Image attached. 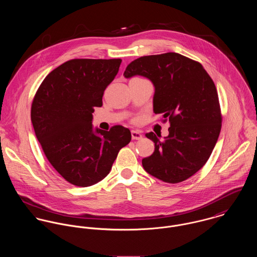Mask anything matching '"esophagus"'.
<instances>
[{
	"instance_id": "obj_1",
	"label": "esophagus",
	"mask_w": 257,
	"mask_h": 257,
	"mask_svg": "<svg viewBox=\"0 0 257 257\" xmlns=\"http://www.w3.org/2000/svg\"><path fill=\"white\" fill-rule=\"evenodd\" d=\"M132 138L133 140H142L143 135L139 131H132Z\"/></svg>"
}]
</instances>
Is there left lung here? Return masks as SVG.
Masks as SVG:
<instances>
[{
    "label": "left lung",
    "mask_w": 257,
    "mask_h": 257,
    "mask_svg": "<svg viewBox=\"0 0 257 257\" xmlns=\"http://www.w3.org/2000/svg\"><path fill=\"white\" fill-rule=\"evenodd\" d=\"M123 75H142L153 83V110L170 122L163 140L146 135L154 151L143 159L145 170L166 183L190 178L206 164L220 136L221 112L214 81L201 63L175 52L140 57Z\"/></svg>",
    "instance_id": "left-lung-1"
}]
</instances>
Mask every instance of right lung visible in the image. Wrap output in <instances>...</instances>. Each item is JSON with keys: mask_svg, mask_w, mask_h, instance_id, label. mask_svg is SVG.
Instances as JSON below:
<instances>
[{"mask_svg": "<svg viewBox=\"0 0 257 257\" xmlns=\"http://www.w3.org/2000/svg\"><path fill=\"white\" fill-rule=\"evenodd\" d=\"M121 59H71L48 74L35 95L31 117L41 148L53 168L75 186L88 187L109 173L132 135L122 125L93 132L95 107Z\"/></svg>", "mask_w": 257, "mask_h": 257, "instance_id": "1", "label": "right lung"}]
</instances>
